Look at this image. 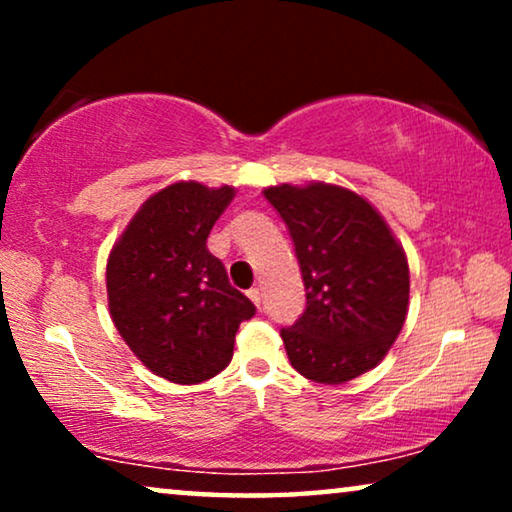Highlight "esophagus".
<instances>
[{"label": "esophagus", "instance_id": "1", "mask_svg": "<svg viewBox=\"0 0 512 512\" xmlns=\"http://www.w3.org/2000/svg\"><path fill=\"white\" fill-rule=\"evenodd\" d=\"M247 296L251 298V303H254L256 307H261V300H263V293H261V289H256V286H254V289H249V291H247Z\"/></svg>", "mask_w": 512, "mask_h": 512}]
</instances>
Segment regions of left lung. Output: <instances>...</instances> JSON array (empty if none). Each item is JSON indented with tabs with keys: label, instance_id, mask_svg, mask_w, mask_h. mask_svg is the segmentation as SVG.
Masks as SVG:
<instances>
[{
	"label": "left lung",
	"instance_id": "left-lung-1",
	"mask_svg": "<svg viewBox=\"0 0 512 512\" xmlns=\"http://www.w3.org/2000/svg\"><path fill=\"white\" fill-rule=\"evenodd\" d=\"M289 228L307 307L282 340L307 380L345 384L375 368L408 314V258L380 212L342 186H270Z\"/></svg>",
	"mask_w": 512,
	"mask_h": 512
}]
</instances>
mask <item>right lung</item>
<instances>
[{"label": "right lung", "instance_id": "add662e5", "mask_svg": "<svg viewBox=\"0 0 512 512\" xmlns=\"http://www.w3.org/2000/svg\"><path fill=\"white\" fill-rule=\"evenodd\" d=\"M233 195V186L177 181L139 207L109 254L114 326L132 354L170 382L198 384L221 373L237 328L256 312L207 249Z\"/></svg>", "mask_w": 512, "mask_h": 512}]
</instances>
